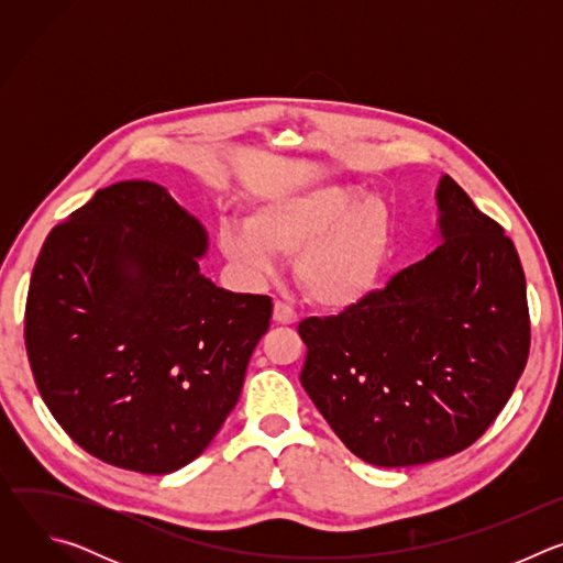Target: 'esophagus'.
<instances>
[{
	"mask_svg": "<svg viewBox=\"0 0 563 563\" xmlns=\"http://www.w3.org/2000/svg\"><path fill=\"white\" fill-rule=\"evenodd\" d=\"M298 320V313L283 300L274 302V323L278 325H294Z\"/></svg>",
	"mask_w": 563,
	"mask_h": 563,
	"instance_id": "esophagus-1",
	"label": "esophagus"
}]
</instances>
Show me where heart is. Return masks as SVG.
Segmentation results:
<instances>
[{"label":"heart","mask_w":563,"mask_h":563,"mask_svg":"<svg viewBox=\"0 0 563 563\" xmlns=\"http://www.w3.org/2000/svg\"><path fill=\"white\" fill-rule=\"evenodd\" d=\"M391 213L380 198L345 185L276 198L250 224H227L220 247L254 278L276 272L278 254L296 258V283L323 309H345L374 291L387 261Z\"/></svg>","instance_id":"heart-1"}]
</instances>
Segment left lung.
I'll use <instances>...</instances> for the list:
<instances>
[{
	"mask_svg": "<svg viewBox=\"0 0 563 563\" xmlns=\"http://www.w3.org/2000/svg\"><path fill=\"white\" fill-rule=\"evenodd\" d=\"M443 243L339 316L305 318L300 383L358 459L430 463L499 417L530 352L519 254L504 227L443 176Z\"/></svg>",
	"mask_w": 563,
	"mask_h": 563,
	"instance_id": "1",
	"label": "left lung"
}]
</instances>
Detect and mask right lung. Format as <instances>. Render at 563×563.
<instances>
[{
	"instance_id": "right-lung-1",
	"label": "right lung",
	"mask_w": 563,
	"mask_h": 563,
	"mask_svg": "<svg viewBox=\"0 0 563 563\" xmlns=\"http://www.w3.org/2000/svg\"><path fill=\"white\" fill-rule=\"evenodd\" d=\"M207 235L155 183L100 189L48 233L24 313L35 385L89 454L142 474L191 463L235 408L272 298L200 274Z\"/></svg>"
}]
</instances>
